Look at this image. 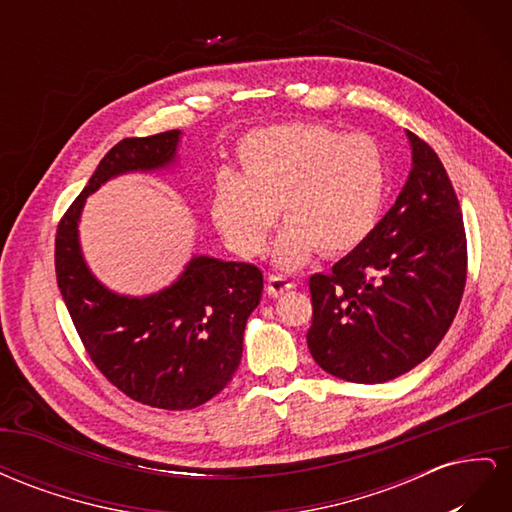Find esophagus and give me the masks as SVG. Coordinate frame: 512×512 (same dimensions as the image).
I'll return each instance as SVG.
<instances>
[{
	"label": "esophagus",
	"instance_id": "34e87169",
	"mask_svg": "<svg viewBox=\"0 0 512 512\" xmlns=\"http://www.w3.org/2000/svg\"><path fill=\"white\" fill-rule=\"evenodd\" d=\"M294 284L288 280V277H282V275H269L267 277V292L269 297H280V294L288 292Z\"/></svg>",
	"mask_w": 512,
	"mask_h": 512
}]
</instances>
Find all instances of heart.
Wrapping results in <instances>:
<instances>
[{
    "instance_id": "heart-1",
    "label": "heart",
    "mask_w": 512,
    "mask_h": 512,
    "mask_svg": "<svg viewBox=\"0 0 512 512\" xmlns=\"http://www.w3.org/2000/svg\"><path fill=\"white\" fill-rule=\"evenodd\" d=\"M237 175L213 185L211 218L232 252L256 256L282 213L273 262L297 269L316 250H356L376 228L386 196V158L369 134L324 123H284L247 134Z\"/></svg>"
}]
</instances>
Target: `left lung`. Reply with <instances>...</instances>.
<instances>
[{"instance_id": "8db88e82", "label": "left lung", "mask_w": 512, "mask_h": 512, "mask_svg": "<svg viewBox=\"0 0 512 512\" xmlns=\"http://www.w3.org/2000/svg\"><path fill=\"white\" fill-rule=\"evenodd\" d=\"M412 170L371 235L309 277L307 348L327 374L380 384L436 350L457 314L468 271L461 207L425 141L406 132Z\"/></svg>"}]
</instances>
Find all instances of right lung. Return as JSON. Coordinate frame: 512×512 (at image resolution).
I'll list each match as a JSON object with an SVG mask.
<instances>
[{"instance_id": "add662e5", "label": "right lung", "mask_w": 512, "mask_h": 512, "mask_svg": "<svg viewBox=\"0 0 512 512\" xmlns=\"http://www.w3.org/2000/svg\"><path fill=\"white\" fill-rule=\"evenodd\" d=\"M179 141V130L119 141L55 237L57 286L91 361L121 393L162 410L203 406L235 376L247 318L260 303L262 273L250 262L194 256L168 288L126 297L89 271L79 220L87 196L108 179L173 166Z\"/></svg>"}]
</instances>
